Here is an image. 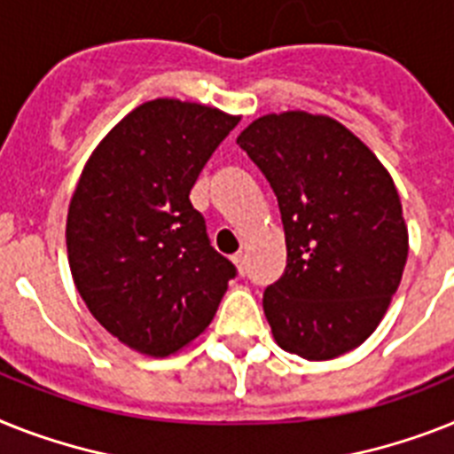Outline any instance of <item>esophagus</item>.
Here are the masks:
<instances>
[{
	"label": "esophagus",
	"instance_id": "esophagus-1",
	"mask_svg": "<svg viewBox=\"0 0 454 454\" xmlns=\"http://www.w3.org/2000/svg\"><path fill=\"white\" fill-rule=\"evenodd\" d=\"M234 264H236V269H239V273H246V254L243 253H236L234 254Z\"/></svg>",
	"mask_w": 454,
	"mask_h": 454
}]
</instances>
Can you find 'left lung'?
I'll return each mask as SVG.
<instances>
[{
	"label": "left lung",
	"mask_w": 454,
	"mask_h": 454,
	"mask_svg": "<svg viewBox=\"0 0 454 454\" xmlns=\"http://www.w3.org/2000/svg\"><path fill=\"white\" fill-rule=\"evenodd\" d=\"M236 144L278 200L287 267L264 290L286 353L334 359L362 346L402 283L408 230L387 168L350 129L306 111L269 114Z\"/></svg>",
	"instance_id": "8db88e82"
}]
</instances>
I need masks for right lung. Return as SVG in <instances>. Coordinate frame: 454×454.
Segmentation results:
<instances>
[{"label": "right lung", "mask_w": 454, "mask_h": 454, "mask_svg": "<svg viewBox=\"0 0 454 454\" xmlns=\"http://www.w3.org/2000/svg\"><path fill=\"white\" fill-rule=\"evenodd\" d=\"M236 122L192 101H145L78 178L67 215L71 276L101 327L137 353L167 357L197 339L236 276L190 201Z\"/></svg>", "instance_id": "add662e5"}]
</instances>
